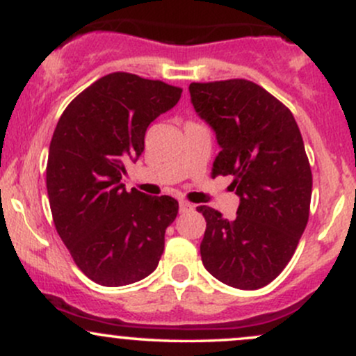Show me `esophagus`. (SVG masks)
Wrapping results in <instances>:
<instances>
[{"label":"esophagus","mask_w":356,"mask_h":356,"mask_svg":"<svg viewBox=\"0 0 356 356\" xmlns=\"http://www.w3.org/2000/svg\"><path fill=\"white\" fill-rule=\"evenodd\" d=\"M192 209V204L187 202V201H179V211L181 212H187Z\"/></svg>","instance_id":"34e87169"}]
</instances>
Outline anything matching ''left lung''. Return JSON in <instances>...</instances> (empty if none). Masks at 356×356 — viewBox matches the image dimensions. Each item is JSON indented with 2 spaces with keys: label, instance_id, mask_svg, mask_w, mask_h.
<instances>
[{
  "label": "left lung",
  "instance_id": "left-lung-1",
  "mask_svg": "<svg viewBox=\"0 0 356 356\" xmlns=\"http://www.w3.org/2000/svg\"><path fill=\"white\" fill-rule=\"evenodd\" d=\"M189 92L220 145L211 175H232L241 199L232 220L197 207L206 219L202 264L232 288H263L295 254L309 218L313 177L301 132L291 110L254 81H194Z\"/></svg>",
  "mask_w": 356,
  "mask_h": 356
}]
</instances>
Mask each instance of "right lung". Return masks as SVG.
<instances>
[{"label": "right lung", "mask_w": 356, "mask_h": 356, "mask_svg": "<svg viewBox=\"0 0 356 356\" xmlns=\"http://www.w3.org/2000/svg\"><path fill=\"white\" fill-rule=\"evenodd\" d=\"M182 88L134 73L93 81L61 113L50 142L47 189L53 222L76 266L102 286L144 280L157 268L179 212L170 195L125 191V164L144 152L147 127Z\"/></svg>", "instance_id": "obj_1"}]
</instances>
